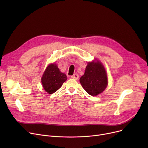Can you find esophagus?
Instances as JSON below:
<instances>
[{
    "mask_svg": "<svg viewBox=\"0 0 148 148\" xmlns=\"http://www.w3.org/2000/svg\"><path fill=\"white\" fill-rule=\"evenodd\" d=\"M71 78L72 79H75V80H77L79 79V75L77 74H74L73 75H72L71 77Z\"/></svg>",
    "mask_w": 148,
    "mask_h": 148,
    "instance_id": "1",
    "label": "esophagus"
}]
</instances>
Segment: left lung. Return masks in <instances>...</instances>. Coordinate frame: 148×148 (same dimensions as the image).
I'll return each instance as SVG.
<instances>
[{"mask_svg":"<svg viewBox=\"0 0 148 148\" xmlns=\"http://www.w3.org/2000/svg\"><path fill=\"white\" fill-rule=\"evenodd\" d=\"M96 60L88 62L84 75L80 79L83 88L92 96H96L102 93L108 84L104 66L99 61Z\"/></svg>","mask_w":148,"mask_h":148,"instance_id":"obj_1","label":"left lung"}]
</instances>
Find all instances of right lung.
Here are the masks:
<instances>
[{"label":"right lung","instance_id":"obj_1","mask_svg":"<svg viewBox=\"0 0 148 148\" xmlns=\"http://www.w3.org/2000/svg\"><path fill=\"white\" fill-rule=\"evenodd\" d=\"M67 80L65 74L60 72L56 64L48 65L42 76L41 83L44 90L51 94L56 92Z\"/></svg>","mask_w":148,"mask_h":148}]
</instances>
